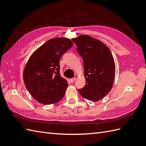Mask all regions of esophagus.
<instances>
[{
  "label": "esophagus",
  "instance_id": "34e87169",
  "mask_svg": "<svg viewBox=\"0 0 146 146\" xmlns=\"http://www.w3.org/2000/svg\"><path fill=\"white\" fill-rule=\"evenodd\" d=\"M76 80V78H71V79H70L69 80V82H70V83H73V82H74V81Z\"/></svg>",
  "mask_w": 146,
  "mask_h": 146
}]
</instances>
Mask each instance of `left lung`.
Here are the masks:
<instances>
[{
    "label": "left lung",
    "mask_w": 146,
    "mask_h": 146,
    "mask_svg": "<svg viewBox=\"0 0 146 146\" xmlns=\"http://www.w3.org/2000/svg\"><path fill=\"white\" fill-rule=\"evenodd\" d=\"M83 58L86 84L80 95L93 102L103 99L111 91L115 74V63L108 47L98 39L83 35L72 39Z\"/></svg>",
    "instance_id": "8db88e82"
}]
</instances>
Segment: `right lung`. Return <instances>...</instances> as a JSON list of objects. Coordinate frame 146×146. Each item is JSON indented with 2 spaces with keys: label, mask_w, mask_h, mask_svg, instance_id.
I'll return each instance as SVG.
<instances>
[{
  "label": "right lung",
  "mask_w": 146,
  "mask_h": 146,
  "mask_svg": "<svg viewBox=\"0 0 146 146\" xmlns=\"http://www.w3.org/2000/svg\"><path fill=\"white\" fill-rule=\"evenodd\" d=\"M73 45L70 39L47 41L30 56L23 72L25 87L39 103L56 104L63 98L68 82L60 73V60Z\"/></svg>",
  "instance_id": "1"
}]
</instances>
